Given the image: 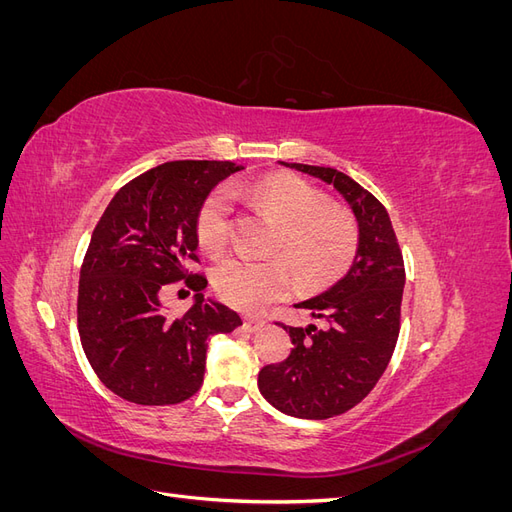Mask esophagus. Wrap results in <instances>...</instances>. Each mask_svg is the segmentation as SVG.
Listing matches in <instances>:
<instances>
[{"instance_id": "1", "label": "esophagus", "mask_w": 512, "mask_h": 512, "mask_svg": "<svg viewBox=\"0 0 512 512\" xmlns=\"http://www.w3.org/2000/svg\"><path fill=\"white\" fill-rule=\"evenodd\" d=\"M262 320H258V318H252V316H247V318H243V327L250 331V333H256L258 329H262Z\"/></svg>"}]
</instances>
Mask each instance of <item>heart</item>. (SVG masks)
<instances>
[{"instance_id": "obj_1", "label": "heart", "mask_w": 512, "mask_h": 512, "mask_svg": "<svg viewBox=\"0 0 512 512\" xmlns=\"http://www.w3.org/2000/svg\"><path fill=\"white\" fill-rule=\"evenodd\" d=\"M230 196H247L280 222L271 250L282 254L303 284H322L342 275L356 252V226L327 196L297 175H273L258 183L213 190L198 209L196 237L207 252L228 243ZM290 273L280 258L247 260L232 256L213 271V288L228 305L256 312L288 290Z\"/></svg>"}]
</instances>
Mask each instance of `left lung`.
I'll return each instance as SVG.
<instances>
[{"instance_id": "1", "label": "left lung", "mask_w": 512, "mask_h": 512, "mask_svg": "<svg viewBox=\"0 0 512 512\" xmlns=\"http://www.w3.org/2000/svg\"><path fill=\"white\" fill-rule=\"evenodd\" d=\"M282 164L333 185L359 224L348 273L318 297L294 305L327 327H284L294 344L288 359L258 374V389L273 408L322 421L363 401L391 361L406 284L404 256L389 213L374 194L335 168Z\"/></svg>"}]
</instances>
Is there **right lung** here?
<instances>
[{
  "label": "right lung",
  "mask_w": 512,
  "mask_h": 512,
  "mask_svg": "<svg viewBox=\"0 0 512 512\" xmlns=\"http://www.w3.org/2000/svg\"><path fill=\"white\" fill-rule=\"evenodd\" d=\"M243 166L215 160L166 162L113 196L91 235L79 280V335L91 369L108 391L138 406H170L203 384L207 339L235 331L241 318L205 299L196 215L222 179ZM185 279L195 305L170 319L157 292Z\"/></svg>",
  "instance_id": "1"
}]
</instances>
